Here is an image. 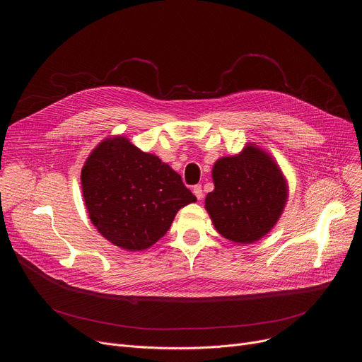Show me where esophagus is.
<instances>
[{"label": "esophagus", "instance_id": "esophagus-1", "mask_svg": "<svg viewBox=\"0 0 362 362\" xmlns=\"http://www.w3.org/2000/svg\"><path fill=\"white\" fill-rule=\"evenodd\" d=\"M193 193H194V196L200 200L202 197H203V190H202V186L200 185H196V186H193Z\"/></svg>", "mask_w": 362, "mask_h": 362}]
</instances>
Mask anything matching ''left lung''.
I'll list each match as a JSON object with an SVG mask.
<instances>
[{"instance_id": "8db88e82", "label": "left lung", "mask_w": 362, "mask_h": 362, "mask_svg": "<svg viewBox=\"0 0 362 362\" xmlns=\"http://www.w3.org/2000/svg\"><path fill=\"white\" fill-rule=\"evenodd\" d=\"M214 192L204 199L216 230L235 243L264 238L278 222L288 185L267 151L247 144L236 156L221 158L212 170Z\"/></svg>"}]
</instances>
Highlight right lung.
<instances>
[{
  "instance_id": "add662e5",
  "label": "right lung",
  "mask_w": 362,
  "mask_h": 362,
  "mask_svg": "<svg viewBox=\"0 0 362 362\" xmlns=\"http://www.w3.org/2000/svg\"><path fill=\"white\" fill-rule=\"evenodd\" d=\"M81 189L93 225L126 250L156 243L177 211L196 202L180 175L123 136L105 139L90 153Z\"/></svg>"
}]
</instances>
